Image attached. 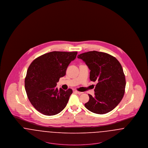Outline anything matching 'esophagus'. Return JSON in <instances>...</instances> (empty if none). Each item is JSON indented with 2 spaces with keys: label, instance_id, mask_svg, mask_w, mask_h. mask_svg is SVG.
<instances>
[{
  "label": "esophagus",
  "instance_id": "1",
  "mask_svg": "<svg viewBox=\"0 0 148 148\" xmlns=\"http://www.w3.org/2000/svg\"><path fill=\"white\" fill-rule=\"evenodd\" d=\"M75 92L76 93L78 94H81L83 93L82 92H79V91H77V90H75Z\"/></svg>",
  "mask_w": 148,
  "mask_h": 148
}]
</instances>
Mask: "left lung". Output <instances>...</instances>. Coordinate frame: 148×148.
I'll return each mask as SVG.
<instances>
[{"label":"left lung","instance_id":"8db88e82","mask_svg":"<svg viewBox=\"0 0 148 148\" xmlns=\"http://www.w3.org/2000/svg\"><path fill=\"white\" fill-rule=\"evenodd\" d=\"M89 69L90 80L97 82L95 96L88 94L89 100L85 108L92 113L104 114L119 104L125 92L126 81L119 62L106 53L90 51L77 56Z\"/></svg>","mask_w":148,"mask_h":148}]
</instances>
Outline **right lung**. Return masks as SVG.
<instances>
[{"instance_id":"add662e5","label":"right lung","mask_w":148,"mask_h":148,"mask_svg":"<svg viewBox=\"0 0 148 148\" xmlns=\"http://www.w3.org/2000/svg\"><path fill=\"white\" fill-rule=\"evenodd\" d=\"M77 51H51L34 59L25 78L28 98L35 109L45 115H54L66 106L73 92L71 89H58L56 83L65 76Z\"/></svg>"}]
</instances>
